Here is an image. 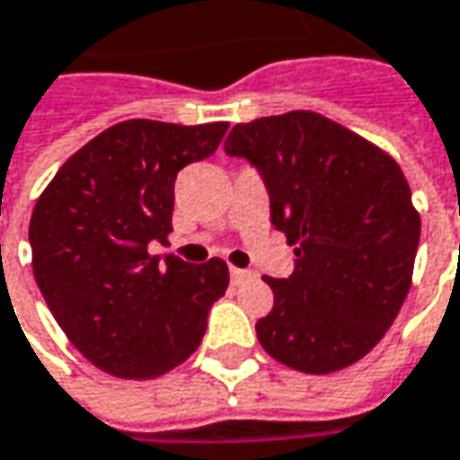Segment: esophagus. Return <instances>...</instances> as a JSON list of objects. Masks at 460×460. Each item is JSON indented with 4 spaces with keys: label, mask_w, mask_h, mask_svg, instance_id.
I'll list each match as a JSON object with an SVG mask.
<instances>
[{
    "label": "esophagus",
    "mask_w": 460,
    "mask_h": 460,
    "mask_svg": "<svg viewBox=\"0 0 460 460\" xmlns=\"http://www.w3.org/2000/svg\"><path fill=\"white\" fill-rule=\"evenodd\" d=\"M246 278H252V270H241V267H233L230 264V280L233 283H243Z\"/></svg>",
    "instance_id": "34e87169"
}]
</instances>
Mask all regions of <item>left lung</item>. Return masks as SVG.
I'll list each match as a JSON object with an SVG mask.
<instances>
[{
  "label": "left lung",
  "instance_id": "8db88e82",
  "mask_svg": "<svg viewBox=\"0 0 460 460\" xmlns=\"http://www.w3.org/2000/svg\"><path fill=\"white\" fill-rule=\"evenodd\" d=\"M225 153L257 166L270 219L294 246L286 280L257 323L259 344L302 374H333L366 358L400 313L421 217L397 161L347 127L291 111L235 124Z\"/></svg>",
  "mask_w": 460,
  "mask_h": 460
}]
</instances>
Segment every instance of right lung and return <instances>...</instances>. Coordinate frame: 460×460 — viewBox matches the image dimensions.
I'll return each mask as SVG.
<instances>
[{"label": "right lung", "mask_w": 460, "mask_h": 460, "mask_svg": "<svg viewBox=\"0 0 460 460\" xmlns=\"http://www.w3.org/2000/svg\"><path fill=\"white\" fill-rule=\"evenodd\" d=\"M225 121H121L76 150L44 188L29 225L36 286L71 344L119 378H155L201 344L227 264L153 257L172 233L174 180L208 158Z\"/></svg>", "instance_id": "1"}]
</instances>
